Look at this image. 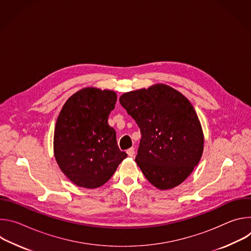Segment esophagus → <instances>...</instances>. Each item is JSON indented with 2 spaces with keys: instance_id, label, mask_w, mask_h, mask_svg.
<instances>
[{
  "instance_id": "obj_1",
  "label": "esophagus",
  "mask_w": 251,
  "mask_h": 251,
  "mask_svg": "<svg viewBox=\"0 0 251 251\" xmlns=\"http://www.w3.org/2000/svg\"><path fill=\"white\" fill-rule=\"evenodd\" d=\"M127 154H128V156H129V157H133V156H134V154H135V150H134V148H130V149H128V150H127Z\"/></svg>"
}]
</instances>
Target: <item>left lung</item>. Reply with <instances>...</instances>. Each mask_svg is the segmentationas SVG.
<instances>
[{
  "label": "left lung",
  "instance_id": "obj_1",
  "mask_svg": "<svg viewBox=\"0 0 251 251\" xmlns=\"http://www.w3.org/2000/svg\"><path fill=\"white\" fill-rule=\"evenodd\" d=\"M119 101L140 128L135 161L147 180L159 190L182 184L203 151V133L192 103L163 83L126 92Z\"/></svg>",
  "mask_w": 251,
  "mask_h": 251
}]
</instances>
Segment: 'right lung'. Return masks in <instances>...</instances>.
<instances>
[{"label":"right lung","instance_id":"1","mask_svg":"<svg viewBox=\"0 0 251 251\" xmlns=\"http://www.w3.org/2000/svg\"><path fill=\"white\" fill-rule=\"evenodd\" d=\"M117 95L85 87L71 95L57 117L53 153L61 172L75 185L95 189L104 185L127 157L108 124Z\"/></svg>","mask_w":251,"mask_h":251}]
</instances>
